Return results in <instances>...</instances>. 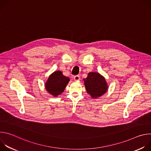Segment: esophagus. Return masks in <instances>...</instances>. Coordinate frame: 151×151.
Masks as SVG:
<instances>
[{
  "label": "esophagus",
  "mask_w": 151,
  "mask_h": 151,
  "mask_svg": "<svg viewBox=\"0 0 151 151\" xmlns=\"http://www.w3.org/2000/svg\"><path fill=\"white\" fill-rule=\"evenodd\" d=\"M73 78H74V80H75V81H79V80L80 79V76H78V75H76V76H74Z\"/></svg>",
  "instance_id": "esophagus-1"
}]
</instances>
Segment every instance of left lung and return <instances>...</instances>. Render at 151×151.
I'll return each mask as SVG.
<instances>
[{
  "label": "left lung",
  "instance_id": "8db88e82",
  "mask_svg": "<svg viewBox=\"0 0 151 151\" xmlns=\"http://www.w3.org/2000/svg\"><path fill=\"white\" fill-rule=\"evenodd\" d=\"M85 89L92 98H98L103 95L108 87L105 78L97 72H90L87 78L83 79Z\"/></svg>",
  "mask_w": 151,
  "mask_h": 151
}]
</instances>
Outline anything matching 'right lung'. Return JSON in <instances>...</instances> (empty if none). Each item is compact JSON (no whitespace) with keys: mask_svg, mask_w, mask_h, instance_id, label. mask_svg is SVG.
<instances>
[{"mask_svg":"<svg viewBox=\"0 0 151 151\" xmlns=\"http://www.w3.org/2000/svg\"><path fill=\"white\" fill-rule=\"evenodd\" d=\"M70 79L63 75L61 71H55L48 78L45 83V88L47 91L53 96L57 97L65 89Z\"/></svg>","mask_w":151,"mask_h":151,"instance_id":"right-lung-1","label":"right lung"}]
</instances>
